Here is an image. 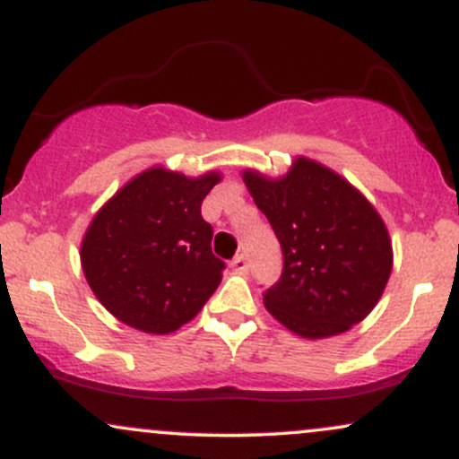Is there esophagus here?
<instances>
[{
	"label": "esophagus",
	"mask_w": 459,
	"mask_h": 459,
	"mask_svg": "<svg viewBox=\"0 0 459 459\" xmlns=\"http://www.w3.org/2000/svg\"><path fill=\"white\" fill-rule=\"evenodd\" d=\"M230 267H233V272H237V273H246L247 272L246 255H237L235 259L230 261Z\"/></svg>",
	"instance_id": "34e87169"
}]
</instances>
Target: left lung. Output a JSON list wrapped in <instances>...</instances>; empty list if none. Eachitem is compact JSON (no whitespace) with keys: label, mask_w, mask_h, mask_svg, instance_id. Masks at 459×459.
Segmentation results:
<instances>
[{"label":"left lung","mask_w":459,"mask_h":459,"mask_svg":"<svg viewBox=\"0 0 459 459\" xmlns=\"http://www.w3.org/2000/svg\"><path fill=\"white\" fill-rule=\"evenodd\" d=\"M281 241L282 273L263 293L284 328L307 339L350 330L371 313L393 270L380 213L343 177L298 157L281 178L244 172Z\"/></svg>","instance_id":"obj_1"}]
</instances>
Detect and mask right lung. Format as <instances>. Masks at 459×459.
<instances>
[{"mask_svg":"<svg viewBox=\"0 0 459 459\" xmlns=\"http://www.w3.org/2000/svg\"><path fill=\"white\" fill-rule=\"evenodd\" d=\"M218 172L189 178L151 168L99 209L82 241L83 276L116 319L168 334L194 319L222 281L200 204Z\"/></svg>","mask_w":459,"mask_h":459,"instance_id":"right-lung-1","label":"right lung"}]
</instances>
